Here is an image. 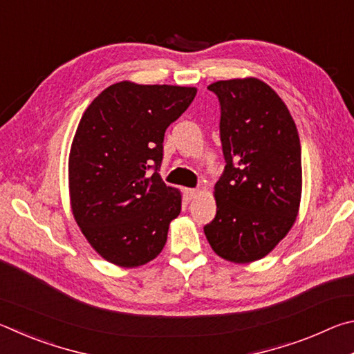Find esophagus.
Listing matches in <instances>:
<instances>
[{
  "label": "esophagus",
  "instance_id": "1",
  "mask_svg": "<svg viewBox=\"0 0 354 354\" xmlns=\"http://www.w3.org/2000/svg\"><path fill=\"white\" fill-rule=\"evenodd\" d=\"M184 194H185V198L187 200H194L196 195H198V190L196 189H184Z\"/></svg>",
  "mask_w": 354,
  "mask_h": 354
}]
</instances>
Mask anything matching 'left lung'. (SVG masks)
Returning <instances> with one entry per match:
<instances>
[{
	"instance_id": "8db88e82",
	"label": "left lung",
	"mask_w": 354,
	"mask_h": 354,
	"mask_svg": "<svg viewBox=\"0 0 354 354\" xmlns=\"http://www.w3.org/2000/svg\"><path fill=\"white\" fill-rule=\"evenodd\" d=\"M225 171L217 215L205 226L212 250L234 263L262 259L290 231L301 200V145L284 101L257 77L217 81Z\"/></svg>"
}]
</instances>
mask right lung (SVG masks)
<instances>
[{"instance_id": "obj_1", "label": "right lung", "mask_w": 354, "mask_h": 354, "mask_svg": "<svg viewBox=\"0 0 354 354\" xmlns=\"http://www.w3.org/2000/svg\"><path fill=\"white\" fill-rule=\"evenodd\" d=\"M195 95V87L122 81L84 111L68 156L70 205L84 237L107 262L134 268L162 251L183 200L158 173L164 136Z\"/></svg>"}]
</instances>
